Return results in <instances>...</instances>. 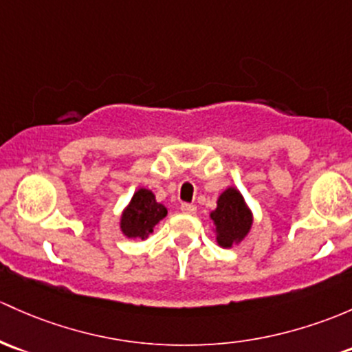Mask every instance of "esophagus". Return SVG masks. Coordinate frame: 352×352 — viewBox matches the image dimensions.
I'll return each mask as SVG.
<instances>
[{"label": "esophagus", "instance_id": "1", "mask_svg": "<svg viewBox=\"0 0 352 352\" xmlns=\"http://www.w3.org/2000/svg\"><path fill=\"white\" fill-rule=\"evenodd\" d=\"M180 210H182L184 214H195L197 207H195L194 204H182L180 206Z\"/></svg>", "mask_w": 352, "mask_h": 352}]
</instances>
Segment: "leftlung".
Here are the masks:
<instances>
[{
	"label": "left lung",
	"instance_id": "1",
	"mask_svg": "<svg viewBox=\"0 0 352 352\" xmlns=\"http://www.w3.org/2000/svg\"><path fill=\"white\" fill-rule=\"evenodd\" d=\"M210 219L216 226L217 244L231 248L246 238L253 224V214L244 202L241 192L229 187L217 199V207L210 212Z\"/></svg>",
	"mask_w": 352,
	"mask_h": 352
}]
</instances>
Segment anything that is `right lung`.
<instances>
[{
  "label": "right lung",
  "instance_id": "1",
  "mask_svg": "<svg viewBox=\"0 0 352 352\" xmlns=\"http://www.w3.org/2000/svg\"><path fill=\"white\" fill-rule=\"evenodd\" d=\"M166 212V207L155 201L153 192L148 188H138L121 214L120 228L126 238L146 239Z\"/></svg>",
  "mask_w": 352,
  "mask_h": 352
}]
</instances>
